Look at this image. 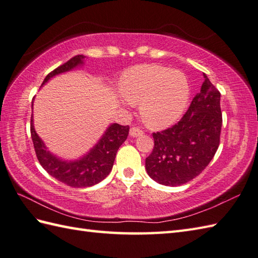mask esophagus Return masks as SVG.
Returning a JSON list of instances; mask_svg holds the SVG:
<instances>
[{"label": "esophagus", "mask_w": 258, "mask_h": 258, "mask_svg": "<svg viewBox=\"0 0 258 258\" xmlns=\"http://www.w3.org/2000/svg\"><path fill=\"white\" fill-rule=\"evenodd\" d=\"M143 134H144L143 131L138 128V127H132V128L130 130V135L132 136V138H138V136H141V135H143Z\"/></svg>", "instance_id": "obj_1"}]
</instances>
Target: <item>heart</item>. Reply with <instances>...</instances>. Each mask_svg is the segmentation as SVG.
Wrapping results in <instances>:
<instances>
[{
  "instance_id": "b5f03b06",
  "label": "heart",
  "mask_w": 258,
  "mask_h": 258,
  "mask_svg": "<svg viewBox=\"0 0 258 258\" xmlns=\"http://www.w3.org/2000/svg\"><path fill=\"white\" fill-rule=\"evenodd\" d=\"M125 101L138 105L143 122L151 128H165L182 116L190 89L186 75L160 65H139L126 71L119 81Z\"/></svg>"
}]
</instances>
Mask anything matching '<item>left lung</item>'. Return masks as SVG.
Listing matches in <instances>:
<instances>
[{"instance_id": "left-lung-1", "label": "left lung", "mask_w": 258, "mask_h": 258, "mask_svg": "<svg viewBox=\"0 0 258 258\" xmlns=\"http://www.w3.org/2000/svg\"><path fill=\"white\" fill-rule=\"evenodd\" d=\"M200 93L182 119L162 132L153 133L154 149L145 160L149 176L158 184L179 186L200 175L220 145L221 93L203 73Z\"/></svg>"}]
</instances>
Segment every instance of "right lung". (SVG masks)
Returning a JSON list of instances; mask_svg holds the SVG:
<instances>
[{
    "instance_id": "1",
    "label": "right lung",
    "mask_w": 258,
    "mask_h": 258,
    "mask_svg": "<svg viewBox=\"0 0 258 258\" xmlns=\"http://www.w3.org/2000/svg\"><path fill=\"white\" fill-rule=\"evenodd\" d=\"M84 55H76L48 74L42 83L46 84L54 76L70 72L84 65ZM33 108V102H32ZM130 127L117 123L108 126L105 132L92 149L76 160H64L47 149L37 135L31 117V136L37 160L45 171L59 182L72 187H90L100 183L112 171L117 150L127 139Z\"/></svg>"
}]
</instances>
